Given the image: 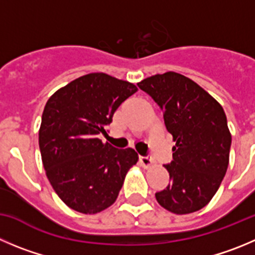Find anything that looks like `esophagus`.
Here are the masks:
<instances>
[{"label": "esophagus", "mask_w": 255, "mask_h": 255, "mask_svg": "<svg viewBox=\"0 0 255 255\" xmlns=\"http://www.w3.org/2000/svg\"><path fill=\"white\" fill-rule=\"evenodd\" d=\"M139 162L144 168H148L153 165V160L151 156H139Z\"/></svg>", "instance_id": "1"}]
</instances>
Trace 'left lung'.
Here are the masks:
<instances>
[{
	"label": "left lung",
	"mask_w": 255,
	"mask_h": 255,
	"mask_svg": "<svg viewBox=\"0 0 255 255\" xmlns=\"http://www.w3.org/2000/svg\"><path fill=\"white\" fill-rule=\"evenodd\" d=\"M137 85L158 104L166 129L176 142L172 161L165 166L170 184L156 192L157 201L178 215L203 209L216 194L229 165L232 134L224 109L200 85L173 71Z\"/></svg>",
	"instance_id": "obj_1"
}]
</instances>
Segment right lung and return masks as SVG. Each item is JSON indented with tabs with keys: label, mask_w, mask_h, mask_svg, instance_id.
<instances>
[{
	"label": "right lung",
	"mask_w": 255,
	"mask_h": 255,
	"mask_svg": "<svg viewBox=\"0 0 255 255\" xmlns=\"http://www.w3.org/2000/svg\"><path fill=\"white\" fill-rule=\"evenodd\" d=\"M137 87L104 73H92L56 90L46 102L39 130L42 165L52 189L70 209L106 210L118 197L134 149L103 143L114 112Z\"/></svg>",
	"instance_id": "1"
}]
</instances>
